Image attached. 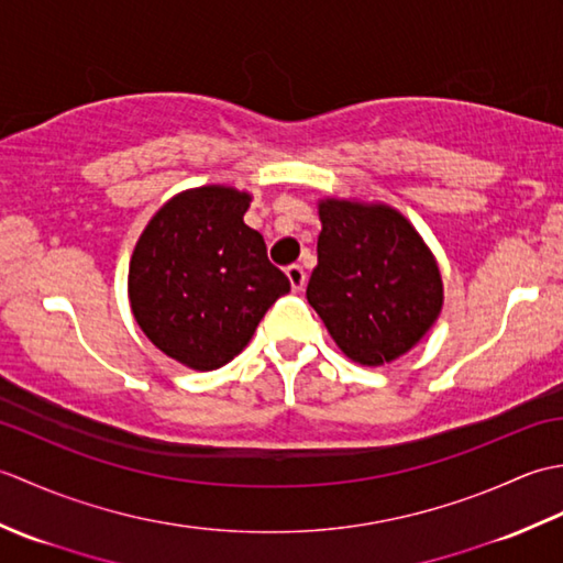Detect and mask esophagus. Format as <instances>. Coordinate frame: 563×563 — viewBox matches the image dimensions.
<instances>
[{"label":"esophagus","instance_id":"esophagus-1","mask_svg":"<svg viewBox=\"0 0 563 563\" xmlns=\"http://www.w3.org/2000/svg\"><path fill=\"white\" fill-rule=\"evenodd\" d=\"M285 275H288V280H290L295 292H300V290L305 288L307 275H305V268H302V266H297V263H292V266H288V271H285Z\"/></svg>","mask_w":563,"mask_h":563}]
</instances>
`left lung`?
Listing matches in <instances>:
<instances>
[{"label": "left lung", "instance_id": "left-lung-1", "mask_svg": "<svg viewBox=\"0 0 563 563\" xmlns=\"http://www.w3.org/2000/svg\"><path fill=\"white\" fill-rule=\"evenodd\" d=\"M307 300L339 349L361 365L411 351L442 309L438 263L413 224L389 206L327 198Z\"/></svg>", "mask_w": 563, "mask_h": 563}]
</instances>
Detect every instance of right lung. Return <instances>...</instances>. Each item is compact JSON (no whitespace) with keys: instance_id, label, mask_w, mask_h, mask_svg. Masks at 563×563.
I'll list each match as a JSON object with an SVG mask.
<instances>
[{"instance_id":"obj_1","label":"right lung","mask_w":563,"mask_h":563,"mask_svg":"<svg viewBox=\"0 0 563 563\" xmlns=\"http://www.w3.org/2000/svg\"><path fill=\"white\" fill-rule=\"evenodd\" d=\"M251 196L200 186L174 196L140 234L128 295L145 336L174 361L218 369L244 351L268 307L290 292L263 236L244 224Z\"/></svg>"}]
</instances>
